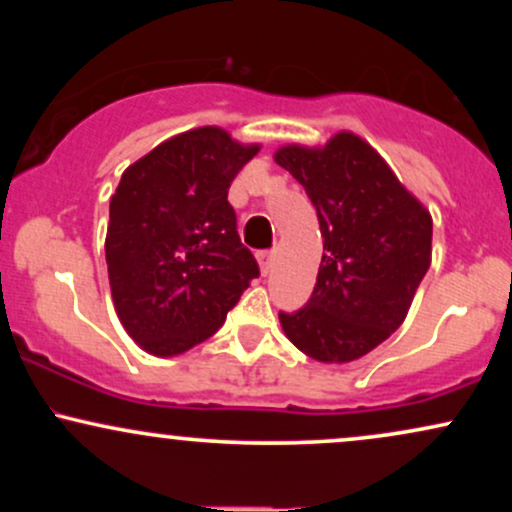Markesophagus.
Here are the masks:
<instances>
[{
	"label": "esophagus",
	"mask_w": 512,
	"mask_h": 512,
	"mask_svg": "<svg viewBox=\"0 0 512 512\" xmlns=\"http://www.w3.org/2000/svg\"><path fill=\"white\" fill-rule=\"evenodd\" d=\"M274 252H262L260 257H257V260H260V269H262V274L267 276L269 272H272V267H274Z\"/></svg>",
	"instance_id": "esophagus-1"
}]
</instances>
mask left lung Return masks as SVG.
I'll return each instance as SVG.
<instances>
[{
    "mask_svg": "<svg viewBox=\"0 0 512 512\" xmlns=\"http://www.w3.org/2000/svg\"><path fill=\"white\" fill-rule=\"evenodd\" d=\"M274 161L308 192L325 248L313 296L298 313H279L281 330L315 361L351 363L407 317L431 267L433 219L354 132L286 144Z\"/></svg>",
    "mask_w": 512,
    "mask_h": 512,
    "instance_id": "1",
    "label": "left lung"
}]
</instances>
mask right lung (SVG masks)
I'll list each match as a JSON object with an SVG mask.
<instances>
[{"mask_svg":"<svg viewBox=\"0 0 512 512\" xmlns=\"http://www.w3.org/2000/svg\"><path fill=\"white\" fill-rule=\"evenodd\" d=\"M257 151L207 125L166 139L122 173L105 262L115 313L146 354L180 356L202 344L260 276L228 204V187Z\"/></svg>","mask_w":512,"mask_h":512,"instance_id":"1","label":"right lung"}]
</instances>
